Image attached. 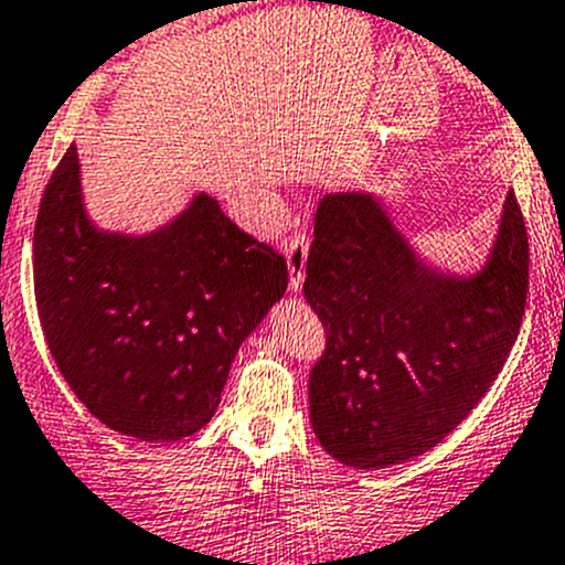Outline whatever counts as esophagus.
Here are the masks:
<instances>
[{
	"label": "esophagus",
	"mask_w": 565,
	"mask_h": 565,
	"mask_svg": "<svg viewBox=\"0 0 565 565\" xmlns=\"http://www.w3.org/2000/svg\"><path fill=\"white\" fill-rule=\"evenodd\" d=\"M284 256H287L289 267V289H292V292H300L306 278V259H309V239H306V234L295 232L292 237L284 243Z\"/></svg>",
	"instance_id": "1"
}]
</instances>
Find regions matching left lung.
Here are the masks:
<instances>
[{"label":"left lung","mask_w":565,"mask_h":565,"mask_svg":"<svg viewBox=\"0 0 565 565\" xmlns=\"http://www.w3.org/2000/svg\"><path fill=\"white\" fill-rule=\"evenodd\" d=\"M527 270V228L513 193L483 267L469 276L416 254L372 193L326 195L303 295L326 328L309 416L328 456L386 469L456 430L516 342Z\"/></svg>","instance_id":"obj_1"}]
</instances>
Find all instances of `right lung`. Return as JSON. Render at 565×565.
Segmentation results:
<instances>
[{
	"mask_svg": "<svg viewBox=\"0 0 565 565\" xmlns=\"http://www.w3.org/2000/svg\"><path fill=\"white\" fill-rule=\"evenodd\" d=\"M43 337L96 419L179 441L215 416L239 344L287 292V262L199 193L149 234L102 232L76 146L54 168L32 237Z\"/></svg>",
	"mask_w": 565,
	"mask_h": 565,
	"instance_id": "add662e5",
	"label": "right lung"
}]
</instances>
